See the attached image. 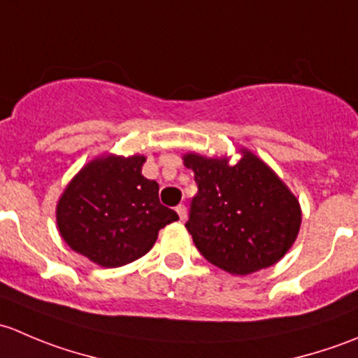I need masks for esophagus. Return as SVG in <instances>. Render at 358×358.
I'll return each instance as SVG.
<instances>
[{"instance_id": "1", "label": "esophagus", "mask_w": 358, "mask_h": 358, "mask_svg": "<svg viewBox=\"0 0 358 358\" xmlns=\"http://www.w3.org/2000/svg\"><path fill=\"white\" fill-rule=\"evenodd\" d=\"M176 213H178V216H180V220H182V222L187 218V208L183 204L176 206Z\"/></svg>"}]
</instances>
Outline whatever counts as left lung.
I'll return each mask as SVG.
<instances>
[{"mask_svg":"<svg viewBox=\"0 0 358 358\" xmlns=\"http://www.w3.org/2000/svg\"><path fill=\"white\" fill-rule=\"evenodd\" d=\"M229 159L185 154L197 194L185 223L209 263L236 275L272 266L289 251L301 225L299 202L286 183L249 150Z\"/></svg>","mask_w":358,"mask_h":358,"instance_id":"obj_1","label":"left lung"}]
</instances>
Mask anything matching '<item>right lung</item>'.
<instances>
[{"mask_svg": "<svg viewBox=\"0 0 358 358\" xmlns=\"http://www.w3.org/2000/svg\"><path fill=\"white\" fill-rule=\"evenodd\" d=\"M145 157L90 161L60 196L57 225L72 251L115 268L150 251L159 230L178 220L159 202V185L142 175Z\"/></svg>", "mask_w": 358, "mask_h": 358, "instance_id": "obj_1", "label": "right lung"}]
</instances>
